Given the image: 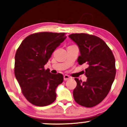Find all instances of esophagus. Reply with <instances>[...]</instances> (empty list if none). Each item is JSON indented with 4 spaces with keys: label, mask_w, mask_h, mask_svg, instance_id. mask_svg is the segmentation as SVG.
<instances>
[{
    "label": "esophagus",
    "mask_w": 127,
    "mask_h": 127,
    "mask_svg": "<svg viewBox=\"0 0 127 127\" xmlns=\"http://www.w3.org/2000/svg\"><path fill=\"white\" fill-rule=\"evenodd\" d=\"M70 78V77H69L68 75H64V81L68 80V79Z\"/></svg>",
    "instance_id": "34e87169"
}]
</instances>
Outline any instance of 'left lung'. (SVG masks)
Instances as JSON below:
<instances>
[{
    "label": "left lung",
    "mask_w": 127,
    "mask_h": 127,
    "mask_svg": "<svg viewBox=\"0 0 127 127\" xmlns=\"http://www.w3.org/2000/svg\"><path fill=\"white\" fill-rule=\"evenodd\" d=\"M78 46L79 64H85L87 81L75 78L77 87L74 99L79 105L92 107L102 102L110 90L116 73L115 58L105 42L88 33H72L68 36Z\"/></svg>",
    "instance_id": "obj_1"
}]
</instances>
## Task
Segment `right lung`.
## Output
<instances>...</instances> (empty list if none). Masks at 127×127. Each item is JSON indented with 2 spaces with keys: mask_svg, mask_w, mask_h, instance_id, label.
Wrapping results in <instances>:
<instances>
[{
  "mask_svg": "<svg viewBox=\"0 0 127 127\" xmlns=\"http://www.w3.org/2000/svg\"><path fill=\"white\" fill-rule=\"evenodd\" d=\"M65 38V33H32L23 40L17 50L15 76L23 95L33 105L46 106L56 99V89L63 81V75L50 73L44 65Z\"/></svg>",
  "mask_w": 127,
  "mask_h": 127,
  "instance_id": "add662e5",
  "label": "right lung"
}]
</instances>
